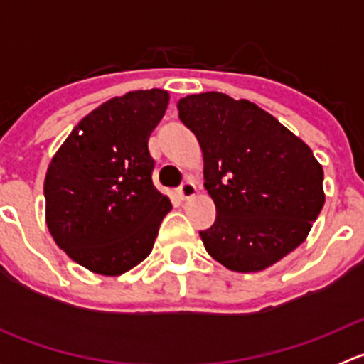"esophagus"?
Returning a JSON list of instances; mask_svg holds the SVG:
<instances>
[{"mask_svg": "<svg viewBox=\"0 0 364 364\" xmlns=\"http://www.w3.org/2000/svg\"><path fill=\"white\" fill-rule=\"evenodd\" d=\"M178 193H179V197H181L183 200H188V199H192V197L197 193V186L193 185L192 181H185L181 186H179Z\"/></svg>", "mask_w": 364, "mask_h": 364, "instance_id": "obj_1", "label": "esophagus"}]
</instances>
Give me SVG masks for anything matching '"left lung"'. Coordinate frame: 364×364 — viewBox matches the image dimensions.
Returning <instances> with one entry per match:
<instances>
[{
  "label": "left lung",
  "mask_w": 364,
  "mask_h": 364,
  "mask_svg": "<svg viewBox=\"0 0 364 364\" xmlns=\"http://www.w3.org/2000/svg\"><path fill=\"white\" fill-rule=\"evenodd\" d=\"M203 149L216 220L200 232L227 269L255 273L296 250L317 220L324 171L297 135L259 105L208 91L178 102Z\"/></svg>",
  "instance_id": "1"
}]
</instances>
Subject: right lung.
I'll use <instances>...</instances> for the list:
<instances>
[{"label":"right lung","instance_id":"obj_1","mask_svg":"<svg viewBox=\"0 0 364 364\" xmlns=\"http://www.w3.org/2000/svg\"><path fill=\"white\" fill-rule=\"evenodd\" d=\"M165 90L114 97L79 121L47 168L46 222L58 247L86 269L117 277L153 250L172 209L151 181V132Z\"/></svg>","mask_w":364,"mask_h":364}]
</instances>
